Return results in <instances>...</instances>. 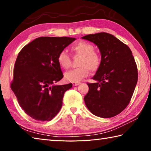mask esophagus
<instances>
[{
	"label": "esophagus",
	"instance_id": "1",
	"mask_svg": "<svg viewBox=\"0 0 151 151\" xmlns=\"http://www.w3.org/2000/svg\"><path fill=\"white\" fill-rule=\"evenodd\" d=\"M80 84H81L80 82H77V83H73V85L74 86H78V85H80Z\"/></svg>",
	"mask_w": 151,
	"mask_h": 151
}]
</instances>
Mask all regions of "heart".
I'll return each mask as SVG.
<instances>
[{"mask_svg": "<svg viewBox=\"0 0 151 151\" xmlns=\"http://www.w3.org/2000/svg\"><path fill=\"white\" fill-rule=\"evenodd\" d=\"M71 50L76 56L81 58L78 60L80 67L65 73V78L71 83H77L87 76L90 70L94 72L101 65V58L98 53L94 52V47L86 41H80L74 45ZM57 63L60 67L68 68L70 65V58L65 50L58 53Z\"/></svg>", "mask_w": 151, "mask_h": 151, "instance_id": "heart-1", "label": "heart"}]
</instances>
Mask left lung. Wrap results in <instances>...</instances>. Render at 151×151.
Listing matches in <instances>:
<instances>
[{
    "mask_svg": "<svg viewBox=\"0 0 151 151\" xmlns=\"http://www.w3.org/2000/svg\"><path fill=\"white\" fill-rule=\"evenodd\" d=\"M83 39L98 47L101 55L99 69L88 83L89 90L84 100L91 113L111 118L126 108L138 81L136 63L127 45L106 32L86 35Z\"/></svg>",
    "mask_w": 151,
    "mask_h": 151,
    "instance_id": "obj_1",
    "label": "left lung"
}]
</instances>
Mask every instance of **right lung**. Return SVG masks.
I'll return each instance as SVG.
<instances>
[{
    "instance_id": "1",
    "label": "right lung",
    "mask_w": 151,
    "mask_h": 151,
    "mask_svg": "<svg viewBox=\"0 0 151 151\" xmlns=\"http://www.w3.org/2000/svg\"><path fill=\"white\" fill-rule=\"evenodd\" d=\"M75 40L70 37H39L24 47L18 55L11 89L21 108L32 119L49 121L60 111L64 94L73 85H55L63 77L57 57Z\"/></svg>"
}]
</instances>
